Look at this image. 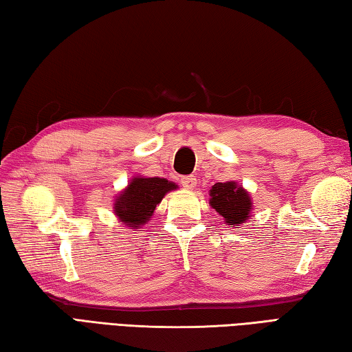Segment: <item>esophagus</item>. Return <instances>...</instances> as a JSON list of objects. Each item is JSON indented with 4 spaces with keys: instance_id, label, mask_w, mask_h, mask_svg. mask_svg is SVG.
<instances>
[{
    "instance_id": "1",
    "label": "esophagus",
    "mask_w": 352,
    "mask_h": 352,
    "mask_svg": "<svg viewBox=\"0 0 352 352\" xmlns=\"http://www.w3.org/2000/svg\"><path fill=\"white\" fill-rule=\"evenodd\" d=\"M181 184L185 190H192L196 186V177L195 176H182L181 177Z\"/></svg>"
}]
</instances>
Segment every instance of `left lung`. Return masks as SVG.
Here are the masks:
<instances>
[{"label": "left lung", "mask_w": 352, "mask_h": 352, "mask_svg": "<svg viewBox=\"0 0 352 352\" xmlns=\"http://www.w3.org/2000/svg\"><path fill=\"white\" fill-rule=\"evenodd\" d=\"M210 205L232 226L245 223L252 211L249 192L234 181L214 184L210 190Z\"/></svg>", "instance_id": "left-lung-1"}]
</instances>
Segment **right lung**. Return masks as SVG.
<instances>
[{"label": "right lung", "mask_w": 352, "mask_h": 352, "mask_svg": "<svg viewBox=\"0 0 352 352\" xmlns=\"http://www.w3.org/2000/svg\"><path fill=\"white\" fill-rule=\"evenodd\" d=\"M177 185L164 177H133L126 188L113 200V212L132 229L146 225L153 216L155 208L161 204L168 191Z\"/></svg>", "instance_id": "obj_1"}]
</instances>
